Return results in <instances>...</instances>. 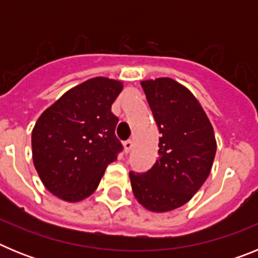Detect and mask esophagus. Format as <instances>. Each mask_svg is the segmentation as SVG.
<instances>
[{
    "label": "esophagus",
    "instance_id": "obj_1",
    "mask_svg": "<svg viewBox=\"0 0 258 258\" xmlns=\"http://www.w3.org/2000/svg\"><path fill=\"white\" fill-rule=\"evenodd\" d=\"M132 149H133V142L132 141H125L124 142V151L126 152H131Z\"/></svg>",
    "mask_w": 258,
    "mask_h": 258
}]
</instances>
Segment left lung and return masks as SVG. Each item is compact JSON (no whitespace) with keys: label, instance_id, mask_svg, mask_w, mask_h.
<instances>
[{"label":"left lung","instance_id":"obj_1","mask_svg":"<svg viewBox=\"0 0 258 258\" xmlns=\"http://www.w3.org/2000/svg\"><path fill=\"white\" fill-rule=\"evenodd\" d=\"M141 85L161 137L151 169L129 173L132 190L146 209L169 212L186 204L208 178L217 143L208 116L187 88L169 77Z\"/></svg>","mask_w":258,"mask_h":258}]
</instances>
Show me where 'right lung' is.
Here are the masks:
<instances>
[{
	"label": "right lung",
	"mask_w": 258,
	"mask_h": 258,
	"mask_svg": "<svg viewBox=\"0 0 258 258\" xmlns=\"http://www.w3.org/2000/svg\"><path fill=\"white\" fill-rule=\"evenodd\" d=\"M122 83L94 77L70 89L38 117L32 131L33 164L45 187L66 202L90 197L107 165L122 150L111 106Z\"/></svg>",
	"instance_id": "add662e5"
}]
</instances>
